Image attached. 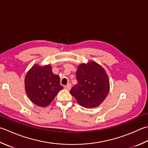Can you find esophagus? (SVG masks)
I'll list each match as a JSON object with an SVG mask.
<instances>
[{
    "label": "esophagus",
    "mask_w": 148,
    "mask_h": 148,
    "mask_svg": "<svg viewBox=\"0 0 148 148\" xmlns=\"http://www.w3.org/2000/svg\"><path fill=\"white\" fill-rule=\"evenodd\" d=\"M65 89L67 90H70L71 88V83H68L67 85L66 86H65Z\"/></svg>",
    "instance_id": "obj_1"
}]
</instances>
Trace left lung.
Returning <instances> with one entry per match:
<instances>
[{
    "label": "left lung",
    "mask_w": 148,
    "mask_h": 148,
    "mask_svg": "<svg viewBox=\"0 0 148 148\" xmlns=\"http://www.w3.org/2000/svg\"><path fill=\"white\" fill-rule=\"evenodd\" d=\"M76 78L77 83L70 94L79 105L86 108L99 106L110 91V80L103 66L94 61L79 64Z\"/></svg>",
    "instance_id": "obj_1"
}]
</instances>
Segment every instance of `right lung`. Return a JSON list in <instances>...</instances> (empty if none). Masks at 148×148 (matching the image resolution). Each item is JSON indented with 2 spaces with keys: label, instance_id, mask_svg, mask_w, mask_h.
<instances>
[{
  "label": "right lung",
  "instance_id": "add662e5",
  "mask_svg": "<svg viewBox=\"0 0 148 148\" xmlns=\"http://www.w3.org/2000/svg\"><path fill=\"white\" fill-rule=\"evenodd\" d=\"M24 83L28 97L40 107L48 106L63 89L59 76L53 74L50 64L33 65L26 74Z\"/></svg>",
  "mask_w": 148,
  "mask_h": 148
}]
</instances>
